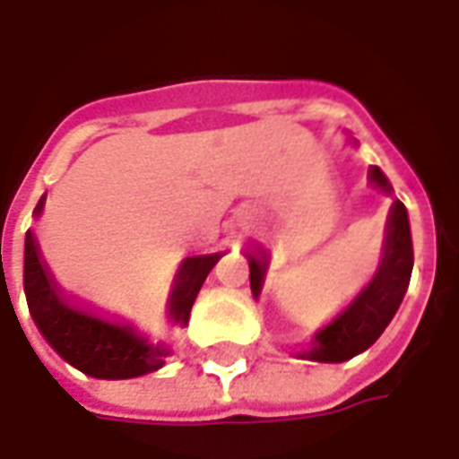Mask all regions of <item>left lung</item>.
I'll return each instance as SVG.
<instances>
[{"instance_id": "1", "label": "left lung", "mask_w": 459, "mask_h": 459, "mask_svg": "<svg viewBox=\"0 0 459 459\" xmlns=\"http://www.w3.org/2000/svg\"><path fill=\"white\" fill-rule=\"evenodd\" d=\"M368 181L376 189L384 194H391V181L385 179V174L378 167L368 169ZM250 265V290L253 298H258L265 270H268V255L265 250L248 253ZM413 273V240H411V223H408V211L401 201L395 199L388 213L385 223V240L381 265L376 270L371 282L366 285L354 302L332 319L327 327L319 329L312 339V349L299 351V359L309 361H325V364H339L351 356L361 354L376 339L384 334L388 322L403 302L405 290L411 282Z\"/></svg>"}]
</instances>
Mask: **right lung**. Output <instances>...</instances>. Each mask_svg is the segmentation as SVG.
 Wrapping results in <instances>:
<instances>
[{
	"instance_id": "add662e5",
	"label": "right lung",
	"mask_w": 459,
	"mask_h": 459,
	"mask_svg": "<svg viewBox=\"0 0 459 459\" xmlns=\"http://www.w3.org/2000/svg\"><path fill=\"white\" fill-rule=\"evenodd\" d=\"M41 209L44 199L36 204V216L41 213ZM221 255L223 253L191 255L181 263L169 298V319L174 325L189 322L191 305ZM24 292L36 327L46 342L54 346L56 354L93 378L115 381L152 374L161 368L164 359L171 354L169 346L161 342L152 344L150 339L137 334L130 325L98 317L65 299L51 273L46 270L31 230H26L24 240Z\"/></svg>"
}]
</instances>
